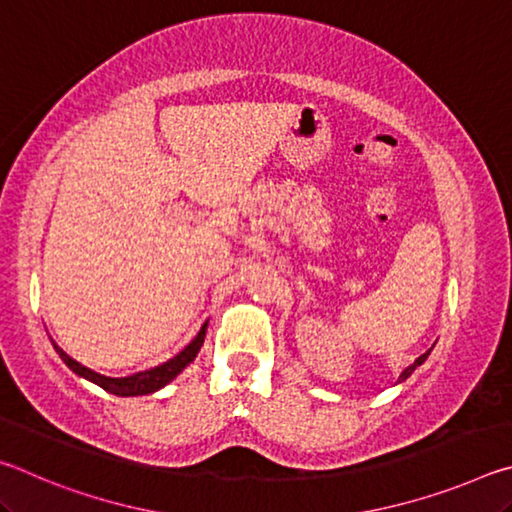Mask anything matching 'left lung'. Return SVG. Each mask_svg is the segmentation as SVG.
<instances>
[{"label": "left lung", "instance_id": "1", "mask_svg": "<svg viewBox=\"0 0 512 512\" xmlns=\"http://www.w3.org/2000/svg\"><path fill=\"white\" fill-rule=\"evenodd\" d=\"M431 350H433V348H429L427 352H424V354H420V357H418V359H415V361L411 363V366H409V368H404V370H402V375H400V379H397V381H404V379H409V377H411V372H413L415 368H418V366H422V363H424V361H427V357H429V354H431Z\"/></svg>", "mask_w": 512, "mask_h": 512}]
</instances>
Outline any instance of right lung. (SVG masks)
<instances>
[{"label": "right lung", "mask_w": 512, "mask_h": 512, "mask_svg": "<svg viewBox=\"0 0 512 512\" xmlns=\"http://www.w3.org/2000/svg\"><path fill=\"white\" fill-rule=\"evenodd\" d=\"M205 332H207V320L201 327V332L194 336V341L187 345L185 350H180L176 357L169 359L167 363H160V366H155L151 370H142V372H135V375H128V377H106V375H99V372H94L90 368L81 366L79 361H74L69 354H65L63 350L58 348V345L51 341L54 345V350L58 352V357L67 363L69 370H74L76 375L92 381V384L101 386L103 391H108L112 395H119V397H135V395H149L160 391L162 386H167L171 379H176L180 372H183L189 363L196 359L198 350H201V345L205 341Z\"/></svg>", "instance_id": "right-lung-1"}]
</instances>
